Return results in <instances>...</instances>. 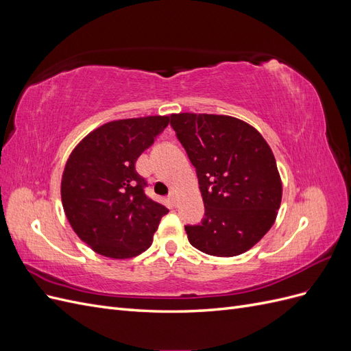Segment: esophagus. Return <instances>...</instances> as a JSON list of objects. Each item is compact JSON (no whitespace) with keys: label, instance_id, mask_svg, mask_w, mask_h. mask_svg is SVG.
<instances>
[{"label":"esophagus","instance_id":"obj_1","mask_svg":"<svg viewBox=\"0 0 351 351\" xmlns=\"http://www.w3.org/2000/svg\"><path fill=\"white\" fill-rule=\"evenodd\" d=\"M168 199L171 200V204H173V205H176V204H177V193H176V192H171V193H169Z\"/></svg>","mask_w":351,"mask_h":351}]
</instances>
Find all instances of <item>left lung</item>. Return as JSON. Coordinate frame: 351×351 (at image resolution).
I'll use <instances>...</instances> for the list:
<instances>
[{
    "label": "left lung",
    "instance_id": "1",
    "mask_svg": "<svg viewBox=\"0 0 351 351\" xmlns=\"http://www.w3.org/2000/svg\"><path fill=\"white\" fill-rule=\"evenodd\" d=\"M177 139L196 168L205 218L184 226L193 247L237 256L272 227L282 197L275 156L262 134L230 115H171Z\"/></svg>",
    "mask_w": 351,
    "mask_h": 351
}]
</instances>
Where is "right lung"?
Returning <instances> with one entry per match:
<instances>
[{
  "label": "right lung",
  "mask_w": 351,
  "mask_h": 351,
  "mask_svg": "<svg viewBox=\"0 0 351 351\" xmlns=\"http://www.w3.org/2000/svg\"><path fill=\"white\" fill-rule=\"evenodd\" d=\"M168 123V115L110 121L90 132L67 159L62 208L79 239L102 256L129 259L152 244L168 209L146 196L136 161Z\"/></svg>",
  "instance_id": "right-lung-1"
}]
</instances>
